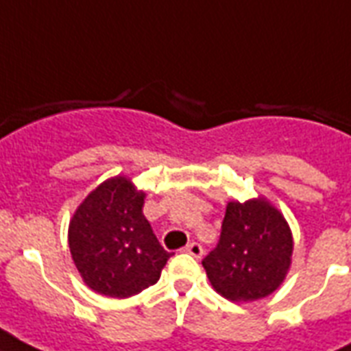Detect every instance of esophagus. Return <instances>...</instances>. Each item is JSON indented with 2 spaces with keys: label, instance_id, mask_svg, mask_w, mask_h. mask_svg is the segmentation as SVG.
Segmentation results:
<instances>
[{
  "label": "esophagus",
  "instance_id": "obj_1",
  "mask_svg": "<svg viewBox=\"0 0 351 351\" xmlns=\"http://www.w3.org/2000/svg\"><path fill=\"white\" fill-rule=\"evenodd\" d=\"M186 251L189 253V255H193L195 258H200V256L204 255V247L198 242H191V244H187Z\"/></svg>",
  "mask_w": 351,
  "mask_h": 351
}]
</instances>
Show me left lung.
Wrapping results in <instances>:
<instances>
[{"label": "left lung", "mask_w": 351, "mask_h": 351, "mask_svg": "<svg viewBox=\"0 0 351 351\" xmlns=\"http://www.w3.org/2000/svg\"><path fill=\"white\" fill-rule=\"evenodd\" d=\"M293 239L286 220L266 200L230 202L219 244L202 261L209 282L222 297L247 302L282 284Z\"/></svg>", "instance_id": "left-lung-1"}]
</instances>
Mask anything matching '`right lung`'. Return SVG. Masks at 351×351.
Wrapping results in <instances>:
<instances>
[{
	"label": "right lung",
	"mask_w": 351,
	"mask_h": 351,
	"mask_svg": "<svg viewBox=\"0 0 351 351\" xmlns=\"http://www.w3.org/2000/svg\"><path fill=\"white\" fill-rule=\"evenodd\" d=\"M143 195L125 176L98 186L76 209L69 247L85 284L125 299L156 284L173 253L160 245L143 217Z\"/></svg>",
	"instance_id": "1"
}]
</instances>
